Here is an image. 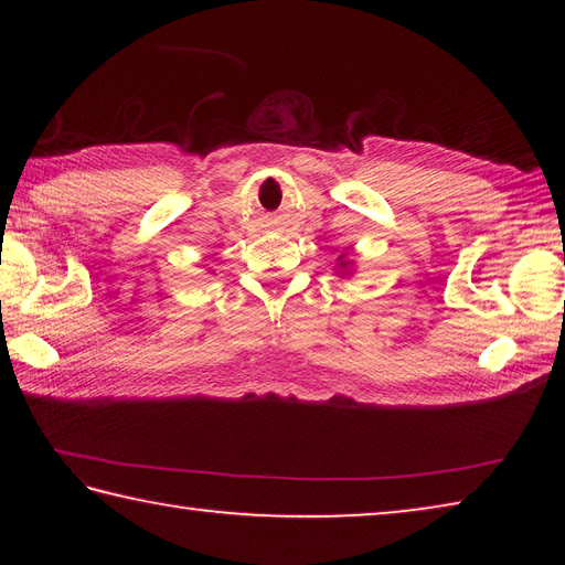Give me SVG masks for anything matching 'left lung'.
I'll use <instances>...</instances> for the list:
<instances>
[{
  "label": "left lung",
  "mask_w": 565,
  "mask_h": 565,
  "mask_svg": "<svg viewBox=\"0 0 565 565\" xmlns=\"http://www.w3.org/2000/svg\"><path fill=\"white\" fill-rule=\"evenodd\" d=\"M337 263H339V267H341V269H349V265H351V260H343V256H339V258H337Z\"/></svg>",
  "instance_id": "1"
}]
</instances>
